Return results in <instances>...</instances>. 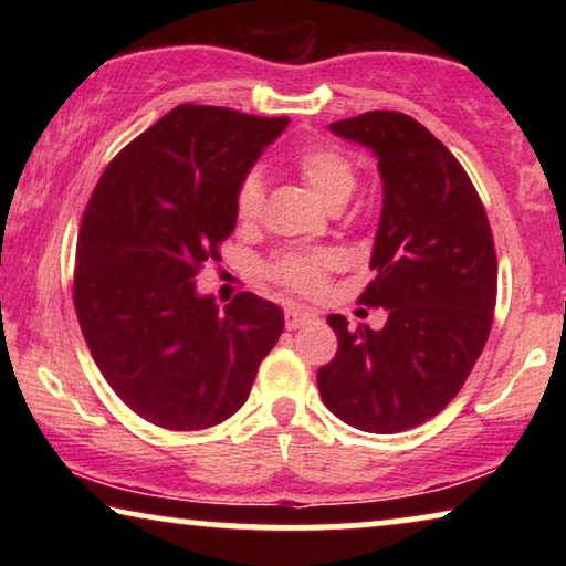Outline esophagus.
<instances>
[{
  "label": "esophagus",
  "mask_w": 566,
  "mask_h": 566,
  "mask_svg": "<svg viewBox=\"0 0 566 566\" xmlns=\"http://www.w3.org/2000/svg\"><path fill=\"white\" fill-rule=\"evenodd\" d=\"M316 314L308 312V308H301V306H285V327L289 329H298L304 327V324L314 322Z\"/></svg>",
  "instance_id": "esophagus-1"
}]
</instances>
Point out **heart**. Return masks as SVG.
Returning a JSON list of instances; mask_svg holds the SVG:
<instances>
[{
    "mask_svg": "<svg viewBox=\"0 0 566 566\" xmlns=\"http://www.w3.org/2000/svg\"><path fill=\"white\" fill-rule=\"evenodd\" d=\"M293 167L304 177V182L319 196L329 208L345 203L353 196L355 175L353 161L345 151L332 144H308L296 151ZM265 203V185L258 172H247L237 185L234 211L239 223H254ZM339 265V254L335 250H291L275 254L268 262L265 275L281 289L298 293V296H319L327 285L332 270Z\"/></svg>",
    "mask_w": 566,
    "mask_h": 566,
    "instance_id": "b5f03b06",
    "label": "heart"
}]
</instances>
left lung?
Returning <instances> with one entry per match:
<instances>
[{"instance_id": "1", "label": "left lung", "mask_w": 566, "mask_h": 566, "mask_svg": "<svg viewBox=\"0 0 566 566\" xmlns=\"http://www.w3.org/2000/svg\"><path fill=\"white\" fill-rule=\"evenodd\" d=\"M374 149L384 211L360 304L389 312L384 329L327 316L337 355L319 368L322 401L366 432H401L446 409L490 337L497 254L482 198L461 161L422 123L370 111L329 126Z\"/></svg>"}]
</instances>
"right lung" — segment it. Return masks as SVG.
Here are the masks:
<instances>
[{"mask_svg":"<svg viewBox=\"0 0 566 566\" xmlns=\"http://www.w3.org/2000/svg\"><path fill=\"white\" fill-rule=\"evenodd\" d=\"M289 118L177 105L115 154L84 208L72 296L84 343L123 405L175 432L221 424L283 332L273 301L223 308L196 275L237 227V185Z\"/></svg>","mask_w":566,"mask_h":566,"instance_id":"add662e5","label":"right lung"}]
</instances>
